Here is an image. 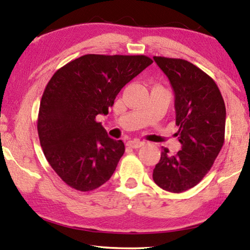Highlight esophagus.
Returning a JSON list of instances; mask_svg holds the SVG:
<instances>
[{"instance_id":"1","label":"esophagus","mask_w":250,"mask_h":250,"mask_svg":"<svg viewBox=\"0 0 250 250\" xmlns=\"http://www.w3.org/2000/svg\"><path fill=\"white\" fill-rule=\"evenodd\" d=\"M143 145H145V142L140 140H132L126 143V146L132 147V149H138V147H141Z\"/></svg>"}]
</instances>
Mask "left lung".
<instances>
[{
	"label": "left lung",
	"mask_w": 250,
	"mask_h": 250,
	"mask_svg": "<svg viewBox=\"0 0 250 250\" xmlns=\"http://www.w3.org/2000/svg\"><path fill=\"white\" fill-rule=\"evenodd\" d=\"M153 59L174 90L176 135L182 145L175 155L163 147L153 181L167 192L182 193L200 183L221 152L225 140V103L213 78L192 62L161 56Z\"/></svg>",
	"instance_id": "obj_1"
}]
</instances>
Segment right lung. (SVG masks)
<instances>
[{"mask_svg":"<svg viewBox=\"0 0 250 250\" xmlns=\"http://www.w3.org/2000/svg\"><path fill=\"white\" fill-rule=\"evenodd\" d=\"M152 62L145 55L88 54L50 78L37 131L49 166L70 188L94 191L113 174L125 143L109 138L96 117L107 115L122 88Z\"/></svg>","mask_w":250,"mask_h":250,"instance_id":"add662e5","label":"right lung"}]
</instances>
